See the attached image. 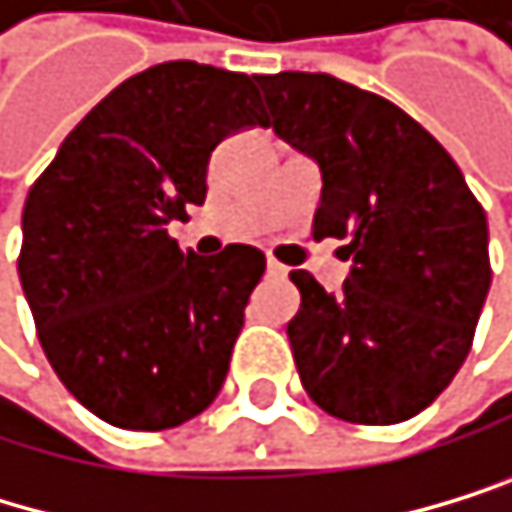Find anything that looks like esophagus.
<instances>
[{
	"instance_id": "obj_1",
	"label": "esophagus",
	"mask_w": 512,
	"mask_h": 512,
	"mask_svg": "<svg viewBox=\"0 0 512 512\" xmlns=\"http://www.w3.org/2000/svg\"><path fill=\"white\" fill-rule=\"evenodd\" d=\"M286 273H289V270H286L280 261H267V277H273V280H283Z\"/></svg>"
}]
</instances>
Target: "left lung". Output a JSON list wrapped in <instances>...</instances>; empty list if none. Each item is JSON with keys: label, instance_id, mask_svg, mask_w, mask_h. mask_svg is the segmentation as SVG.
<instances>
[{"label": "left lung", "instance_id": "left-lung-1", "mask_svg": "<svg viewBox=\"0 0 512 512\" xmlns=\"http://www.w3.org/2000/svg\"><path fill=\"white\" fill-rule=\"evenodd\" d=\"M273 128L321 166L314 239H343L352 273L330 295L308 270L289 346L333 418L396 425L447 390L491 286L485 207L409 112L324 71L258 78Z\"/></svg>", "mask_w": 512, "mask_h": 512}]
</instances>
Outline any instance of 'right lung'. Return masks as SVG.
Listing matches in <instances>:
<instances>
[{"label": "right lung", "mask_w": 512, "mask_h": 512, "mask_svg": "<svg viewBox=\"0 0 512 512\" xmlns=\"http://www.w3.org/2000/svg\"><path fill=\"white\" fill-rule=\"evenodd\" d=\"M254 81L185 59L144 68L27 191L18 277L40 346L65 390L116 428H176L226 381L267 258L251 245L198 258L166 223L204 204L213 147L267 125Z\"/></svg>", "instance_id": "add662e5"}]
</instances>
